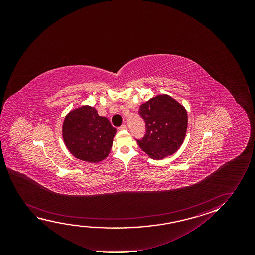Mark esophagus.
Instances as JSON below:
<instances>
[{"label":"esophagus","instance_id":"34e87169","mask_svg":"<svg viewBox=\"0 0 255 255\" xmlns=\"http://www.w3.org/2000/svg\"><path fill=\"white\" fill-rule=\"evenodd\" d=\"M119 130H126V129H127V126L126 125H122L120 127H119Z\"/></svg>","mask_w":255,"mask_h":255}]
</instances>
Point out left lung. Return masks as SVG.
<instances>
[{
	"label": "left lung",
	"mask_w": 255,
	"mask_h": 255,
	"mask_svg": "<svg viewBox=\"0 0 255 255\" xmlns=\"http://www.w3.org/2000/svg\"><path fill=\"white\" fill-rule=\"evenodd\" d=\"M139 114L146 126L144 136L136 140L140 148L156 160L177 152L187 129L185 107L169 95H158L141 105Z\"/></svg>",
	"instance_id": "obj_1"
}]
</instances>
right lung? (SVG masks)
Returning a JSON list of instances; mask_svg holds the SVG:
<instances>
[{
	"mask_svg": "<svg viewBox=\"0 0 255 255\" xmlns=\"http://www.w3.org/2000/svg\"><path fill=\"white\" fill-rule=\"evenodd\" d=\"M117 129L94 107L83 105L67 114L63 138L74 157L89 163H99L108 157Z\"/></svg>",
	"mask_w": 255,
	"mask_h": 255,
	"instance_id": "right-lung-1",
	"label": "right lung"
}]
</instances>
